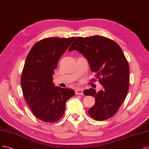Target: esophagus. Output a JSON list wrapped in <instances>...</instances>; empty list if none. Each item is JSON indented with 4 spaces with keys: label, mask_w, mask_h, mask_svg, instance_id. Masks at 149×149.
Here are the masks:
<instances>
[{
    "label": "esophagus",
    "mask_w": 149,
    "mask_h": 149,
    "mask_svg": "<svg viewBox=\"0 0 149 149\" xmlns=\"http://www.w3.org/2000/svg\"><path fill=\"white\" fill-rule=\"evenodd\" d=\"M75 94L77 95H84V91L81 89H77L75 90Z\"/></svg>",
    "instance_id": "1"
}]
</instances>
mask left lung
<instances>
[{"label":"left lung","mask_w":149,"mask_h":149,"mask_svg":"<svg viewBox=\"0 0 149 149\" xmlns=\"http://www.w3.org/2000/svg\"><path fill=\"white\" fill-rule=\"evenodd\" d=\"M73 50L87 59L90 70L103 86L98 92L93 88L84 90V95L95 99L89 115L97 121L111 118L125 100L129 88V66L121 48L109 38L95 35L77 38L69 49Z\"/></svg>","instance_id":"1"}]
</instances>
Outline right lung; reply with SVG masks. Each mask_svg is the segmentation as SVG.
<instances>
[{
  "label": "right lung",
  "instance_id": "obj_1",
  "mask_svg": "<svg viewBox=\"0 0 149 149\" xmlns=\"http://www.w3.org/2000/svg\"><path fill=\"white\" fill-rule=\"evenodd\" d=\"M75 38H49L37 42L28 53L21 77V87L27 104L42 121L54 123L63 116L65 103L74 90L52 83L60 57Z\"/></svg>",
  "mask_w": 149,
  "mask_h": 149
}]
</instances>
